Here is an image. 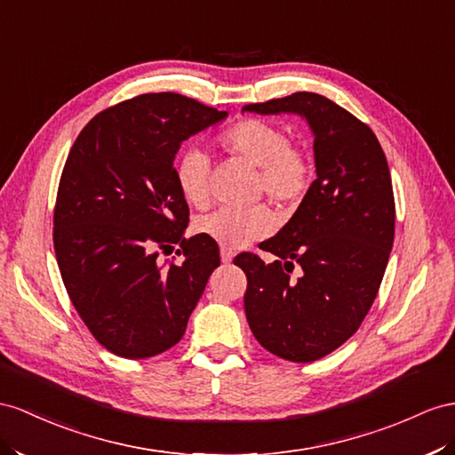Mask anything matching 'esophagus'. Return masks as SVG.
Here are the masks:
<instances>
[{"label":"esophagus","instance_id":"obj_1","mask_svg":"<svg viewBox=\"0 0 455 455\" xmlns=\"http://www.w3.org/2000/svg\"><path fill=\"white\" fill-rule=\"evenodd\" d=\"M232 259H235V251H232V250H220V261H223V263H230Z\"/></svg>","mask_w":455,"mask_h":455}]
</instances>
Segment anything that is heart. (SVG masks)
Listing matches in <instances>:
<instances>
[{"label": "heart", "instance_id": "heart-1", "mask_svg": "<svg viewBox=\"0 0 455 455\" xmlns=\"http://www.w3.org/2000/svg\"><path fill=\"white\" fill-rule=\"evenodd\" d=\"M230 154L259 169V190L275 204L292 205L304 197L311 182V165L281 128L259 119L240 121L220 138ZM209 159L202 149H188L174 163V182L190 205L204 209L212 202L209 192ZM275 215L265 205L250 209H219L202 217L196 230L225 250H240L269 236Z\"/></svg>", "mask_w": 455, "mask_h": 455}]
</instances>
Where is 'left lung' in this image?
I'll list each match as a JSON object with an SVG mask.
<instances>
[{
  "label": "left lung",
  "instance_id": "obj_1",
  "mask_svg": "<svg viewBox=\"0 0 455 455\" xmlns=\"http://www.w3.org/2000/svg\"><path fill=\"white\" fill-rule=\"evenodd\" d=\"M242 111L299 115L313 134L317 179L292 219L259 246L278 259H235L248 276L243 309L255 339L278 357L309 363L342 346L377 298L394 242L388 163L367 124L313 92Z\"/></svg>",
  "mask_w": 455,
  "mask_h": 455
}]
</instances>
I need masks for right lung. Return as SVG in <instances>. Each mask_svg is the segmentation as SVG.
<instances>
[{"label":"right lung","instance_id":"add662e5","mask_svg":"<svg viewBox=\"0 0 455 455\" xmlns=\"http://www.w3.org/2000/svg\"><path fill=\"white\" fill-rule=\"evenodd\" d=\"M227 116L171 92L144 94L96 115L68 151L57 265L80 319L115 355L144 359L177 344L220 265L213 240L184 238L190 212L172 163L184 140ZM174 243L183 263L157 262Z\"/></svg>","mask_w":455,"mask_h":455}]
</instances>
